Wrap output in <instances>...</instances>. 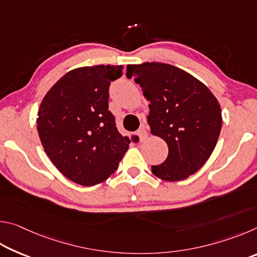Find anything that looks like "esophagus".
<instances>
[{
  "label": "esophagus",
  "mask_w": 257,
  "mask_h": 257,
  "mask_svg": "<svg viewBox=\"0 0 257 257\" xmlns=\"http://www.w3.org/2000/svg\"><path fill=\"white\" fill-rule=\"evenodd\" d=\"M137 134H138L139 138H141V142H144L145 139L147 138V136H149V134H147V130H146L144 127L139 128V129H138V132H137Z\"/></svg>",
  "instance_id": "34e87169"
}]
</instances>
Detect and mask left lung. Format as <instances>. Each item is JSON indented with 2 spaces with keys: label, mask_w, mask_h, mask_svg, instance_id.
<instances>
[{
  "label": "left lung",
  "mask_w": 257,
  "mask_h": 257,
  "mask_svg": "<svg viewBox=\"0 0 257 257\" xmlns=\"http://www.w3.org/2000/svg\"><path fill=\"white\" fill-rule=\"evenodd\" d=\"M150 101L151 133L165 141L167 160L152 165L165 181H180L197 172L210 158L222 125L217 99L207 87L171 64L145 62L127 66Z\"/></svg>",
  "instance_id": "1"
}]
</instances>
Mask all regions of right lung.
Masks as SVG:
<instances>
[{
	"label": "right lung",
	"instance_id": "right-lung-1",
	"mask_svg": "<svg viewBox=\"0 0 257 257\" xmlns=\"http://www.w3.org/2000/svg\"><path fill=\"white\" fill-rule=\"evenodd\" d=\"M122 66L78 68L66 73L41 103L37 130L59 171L82 186H94L115 172L130 141L108 111L111 81Z\"/></svg>",
	"mask_w": 257,
	"mask_h": 257
}]
</instances>
